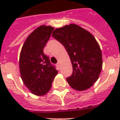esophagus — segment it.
Returning <instances> with one entry per match:
<instances>
[{
  "mask_svg": "<svg viewBox=\"0 0 120 120\" xmlns=\"http://www.w3.org/2000/svg\"><path fill=\"white\" fill-rule=\"evenodd\" d=\"M56 66L58 67H60V63H59V62H58V63L56 64Z\"/></svg>",
  "mask_w": 120,
  "mask_h": 120,
  "instance_id": "34e87169",
  "label": "esophagus"
}]
</instances>
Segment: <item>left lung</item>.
Here are the masks:
<instances>
[{"label":"left lung","mask_w":120,"mask_h":120,"mask_svg":"<svg viewBox=\"0 0 120 120\" xmlns=\"http://www.w3.org/2000/svg\"><path fill=\"white\" fill-rule=\"evenodd\" d=\"M52 37L65 47L70 58L73 73L67 77L77 91L90 88L98 79L102 68V55L93 35L78 25L70 24L53 30Z\"/></svg>","instance_id":"1"}]
</instances>
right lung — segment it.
<instances>
[{
    "mask_svg": "<svg viewBox=\"0 0 120 120\" xmlns=\"http://www.w3.org/2000/svg\"><path fill=\"white\" fill-rule=\"evenodd\" d=\"M54 28L43 25L32 32L21 50L19 67L24 84L37 96H43L50 90L56 75L55 66L43 52Z\"/></svg>",
    "mask_w": 120,
    "mask_h": 120,
    "instance_id": "right-lung-1",
    "label": "right lung"
}]
</instances>
